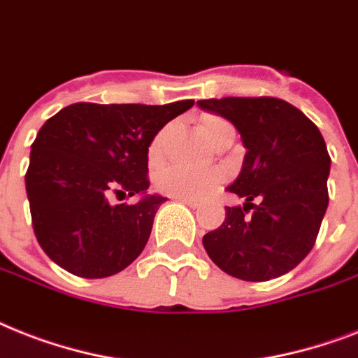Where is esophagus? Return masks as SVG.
Listing matches in <instances>:
<instances>
[{"label": "esophagus", "instance_id": "34e87169", "mask_svg": "<svg viewBox=\"0 0 358 358\" xmlns=\"http://www.w3.org/2000/svg\"><path fill=\"white\" fill-rule=\"evenodd\" d=\"M178 202H182V204L189 206V208H200V200L196 199H184V196H178Z\"/></svg>", "mask_w": 358, "mask_h": 358}]
</instances>
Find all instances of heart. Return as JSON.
<instances>
[{"label": "heart", "instance_id": "heart-1", "mask_svg": "<svg viewBox=\"0 0 358 358\" xmlns=\"http://www.w3.org/2000/svg\"><path fill=\"white\" fill-rule=\"evenodd\" d=\"M229 127L231 124L219 115H208V117L202 119V134L209 143L219 136V132L229 129ZM165 139H167V129L159 130L154 136L152 143L149 147L150 162H159L162 154H164ZM222 178H224L222 171L215 169V167L194 169V167H184V165H171L158 174V189L162 193L171 194V196L202 199L211 189L217 187L222 182Z\"/></svg>", "mask_w": 358, "mask_h": 358}]
</instances>
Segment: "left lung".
Masks as SVG:
<instances>
[{"instance_id":"8db88e82","label":"left lung","mask_w":358,"mask_h":358,"mask_svg":"<svg viewBox=\"0 0 358 358\" xmlns=\"http://www.w3.org/2000/svg\"><path fill=\"white\" fill-rule=\"evenodd\" d=\"M200 108L239 130L246 154L229 193L245 200L226 208L224 222L204 235L220 270L245 281H268L309 255L329 204L331 158L320 130L278 97L204 99Z\"/></svg>"}]
</instances>
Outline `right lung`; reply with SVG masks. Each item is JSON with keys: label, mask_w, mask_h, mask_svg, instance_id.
Masks as SVG:
<instances>
[{"label": "right lung", "mask_w": 358, "mask_h": 358, "mask_svg": "<svg viewBox=\"0 0 358 358\" xmlns=\"http://www.w3.org/2000/svg\"><path fill=\"white\" fill-rule=\"evenodd\" d=\"M194 104L75 103L49 117L31 145L25 174L38 245L78 278H108L143 252L164 196L149 189L154 136ZM110 192L144 194L136 205Z\"/></svg>", "instance_id": "right-lung-1"}]
</instances>
